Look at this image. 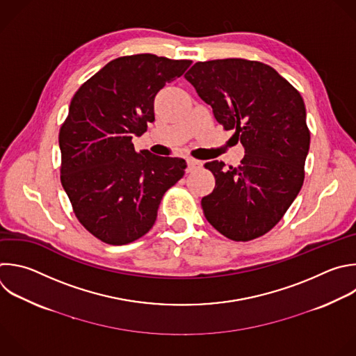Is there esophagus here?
Segmentation results:
<instances>
[{"mask_svg":"<svg viewBox=\"0 0 356 356\" xmlns=\"http://www.w3.org/2000/svg\"><path fill=\"white\" fill-rule=\"evenodd\" d=\"M186 162H187V172H193L194 169H198L202 165L200 161H197L194 158H187Z\"/></svg>","mask_w":356,"mask_h":356,"instance_id":"obj_1","label":"esophagus"}]
</instances>
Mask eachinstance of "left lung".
<instances>
[{"instance_id": "1", "label": "left lung", "mask_w": 356, "mask_h": 356, "mask_svg": "<svg viewBox=\"0 0 356 356\" xmlns=\"http://www.w3.org/2000/svg\"><path fill=\"white\" fill-rule=\"evenodd\" d=\"M184 78L245 148L239 166L204 165L215 177L201 200L204 215L230 241L257 239L282 219L303 186L310 145L303 99L273 67L245 58L198 61Z\"/></svg>"}]
</instances>
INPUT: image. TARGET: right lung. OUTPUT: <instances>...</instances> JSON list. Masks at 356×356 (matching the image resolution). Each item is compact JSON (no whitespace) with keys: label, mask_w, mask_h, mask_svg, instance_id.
I'll return each mask as SVG.
<instances>
[{"label":"right lung","mask_w":356,"mask_h":356,"mask_svg":"<svg viewBox=\"0 0 356 356\" xmlns=\"http://www.w3.org/2000/svg\"><path fill=\"white\" fill-rule=\"evenodd\" d=\"M191 63L155 54L118 57L72 96L58 134L60 179L76 219L103 243L143 238L163 194L184 176V159L138 154L133 137L155 120L158 92Z\"/></svg>","instance_id":"right-lung-1"}]
</instances>
